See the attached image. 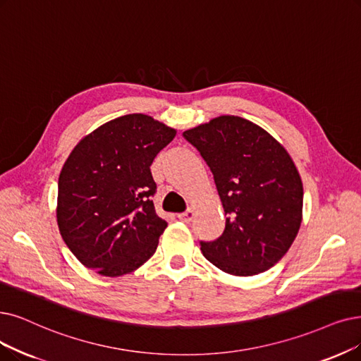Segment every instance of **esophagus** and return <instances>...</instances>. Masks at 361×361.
<instances>
[{"instance_id":"1","label":"esophagus","mask_w":361,"mask_h":361,"mask_svg":"<svg viewBox=\"0 0 361 361\" xmlns=\"http://www.w3.org/2000/svg\"><path fill=\"white\" fill-rule=\"evenodd\" d=\"M194 216H195V212H194V209H188L186 212H183V213H180V214H178V218L182 221V222H191L192 219H194Z\"/></svg>"}]
</instances>
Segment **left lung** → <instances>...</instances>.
I'll use <instances>...</instances> for the list:
<instances>
[{"mask_svg":"<svg viewBox=\"0 0 361 361\" xmlns=\"http://www.w3.org/2000/svg\"><path fill=\"white\" fill-rule=\"evenodd\" d=\"M209 166L226 216L219 238L200 241L209 262L233 276L276 265L302 222L304 188L298 169L264 128L222 115L183 132Z\"/></svg>","mask_w":361,"mask_h":361,"instance_id":"left-lung-1","label":"left lung"}]
</instances>
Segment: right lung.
<instances>
[{
    "instance_id": "1",
    "label": "right lung",
    "mask_w": 361,
    "mask_h": 361,
    "mask_svg": "<svg viewBox=\"0 0 361 361\" xmlns=\"http://www.w3.org/2000/svg\"><path fill=\"white\" fill-rule=\"evenodd\" d=\"M175 136V128L148 115L128 114L72 149L57 185V225L84 267L120 277L155 253L167 222L154 209L149 167Z\"/></svg>"
}]
</instances>
